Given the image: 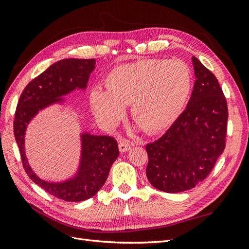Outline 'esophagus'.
Returning a JSON list of instances; mask_svg holds the SVG:
<instances>
[{"label":"esophagus","instance_id":"1","mask_svg":"<svg viewBox=\"0 0 249 249\" xmlns=\"http://www.w3.org/2000/svg\"><path fill=\"white\" fill-rule=\"evenodd\" d=\"M118 148L122 153H125V152H129V150L132 148V144L124 139H122L119 141V144H118Z\"/></svg>","mask_w":249,"mask_h":249}]
</instances>
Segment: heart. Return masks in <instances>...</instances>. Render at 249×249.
<instances>
[{
  "mask_svg": "<svg viewBox=\"0 0 249 249\" xmlns=\"http://www.w3.org/2000/svg\"><path fill=\"white\" fill-rule=\"evenodd\" d=\"M192 78L180 60L141 59L116 66L107 76V88L96 86L89 95L96 118L114 125L131 105L133 119L147 133L168 129L189 100Z\"/></svg>",
  "mask_w": 249,
  "mask_h": 249,
  "instance_id": "obj_1",
  "label": "heart"
}]
</instances>
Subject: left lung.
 <instances>
[{
  "label": "left lung",
  "instance_id": "1",
  "mask_svg": "<svg viewBox=\"0 0 249 249\" xmlns=\"http://www.w3.org/2000/svg\"><path fill=\"white\" fill-rule=\"evenodd\" d=\"M192 63L196 80L186 110L160 139L145 146L148 182L167 193L202 182L225 147L227 100L214 74L196 57Z\"/></svg>",
  "mask_w": 249,
  "mask_h": 249
}]
</instances>
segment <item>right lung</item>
Segmentation results:
<instances>
[{
	"instance_id": "add662e5",
	"label": "right lung",
	"mask_w": 249,
	"mask_h": 249,
	"mask_svg": "<svg viewBox=\"0 0 249 249\" xmlns=\"http://www.w3.org/2000/svg\"><path fill=\"white\" fill-rule=\"evenodd\" d=\"M95 59H63L32 80L20 94L14 116V137L22 166L33 182L48 193L65 201H83L99 192L119 155L116 140L111 136L81 133V158L74 176L62 182L40 178L30 166L25 150V135L30 122L53 104H63V97L74 90H85Z\"/></svg>"
}]
</instances>
